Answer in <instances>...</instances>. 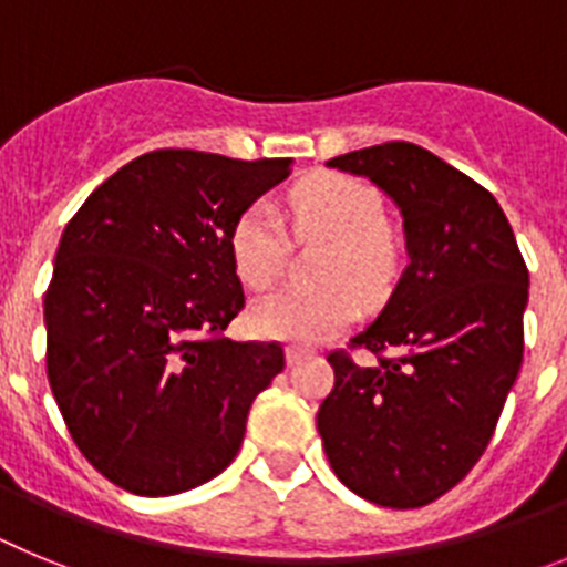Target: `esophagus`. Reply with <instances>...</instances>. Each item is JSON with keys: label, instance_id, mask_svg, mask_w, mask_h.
Listing matches in <instances>:
<instances>
[{"label": "esophagus", "instance_id": "esophagus-1", "mask_svg": "<svg viewBox=\"0 0 567 567\" xmlns=\"http://www.w3.org/2000/svg\"><path fill=\"white\" fill-rule=\"evenodd\" d=\"M312 354V349H307V346H287V363L295 365L300 363L303 358H309Z\"/></svg>", "mask_w": 567, "mask_h": 567}]
</instances>
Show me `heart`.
<instances>
[{
	"label": "heart",
	"mask_w": 567,
	"mask_h": 567,
	"mask_svg": "<svg viewBox=\"0 0 567 567\" xmlns=\"http://www.w3.org/2000/svg\"><path fill=\"white\" fill-rule=\"evenodd\" d=\"M289 218L298 238L327 240L318 278L323 289H280L249 309V327L260 338L315 343L338 334L363 298H380L398 269V244L385 229L378 189L340 173H318L289 189ZM235 272L249 289H269L287 272V224L278 207L258 202L238 215L229 233Z\"/></svg>",
	"instance_id": "b5f03b06"
}]
</instances>
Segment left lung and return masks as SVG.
Wrapping results in <instances>:
<instances>
[{"mask_svg":"<svg viewBox=\"0 0 567 567\" xmlns=\"http://www.w3.org/2000/svg\"><path fill=\"white\" fill-rule=\"evenodd\" d=\"M403 213L412 264L372 327L329 352L318 432L346 488L420 508L468 474L523 365L528 267L497 198L409 142L338 155ZM365 348L373 360L354 364Z\"/></svg>","mask_w":567,"mask_h":567,"instance_id":"8db88e82","label":"left lung"}]
</instances>
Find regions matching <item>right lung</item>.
<instances>
[{"label":"right lung","instance_id":"add662e5","mask_svg":"<svg viewBox=\"0 0 567 567\" xmlns=\"http://www.w3.org/2000/svg\"><path fill=\"white\" fill-rule=\"evenodd\" d=\"M292 173L153 150L90 193L64 227L44 292L48 380L99 474L142 497L182 494L238 454L280 343L224 338L244 309L229 233Z\"/></svg>","mask_w":567,"mask_h":567}]
</instances>
